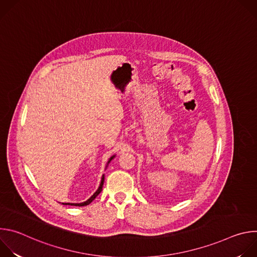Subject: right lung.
<instances>
[{
    "label": "right lung",
    "instance_id": "add662e5",
    "mask_svg": "<svg viewBox=\"0 0 257 257\" xmlns=\"http://www.w3.org/2000/svg\"><path fill=\"white\" fill-rule=\"evenodd\" d=\"M115 158V156H113V157H111L109 158V160H108V162H107V164H106V166L109 164V162H111L113 159ZM103 181H104V175H102V177H101V181H100V184H99V186H98V188H97V190L93 193V195H91V197L89 198V199H87L86 201H84V202H81V203H63V204H65V205H74V206H85V205H88L90 202H92V200H94V198L101 192V190H102V185H103Z\"/></svg>",
    "mask_w": 257,
    "mask_h": 257
}]
</instances>
